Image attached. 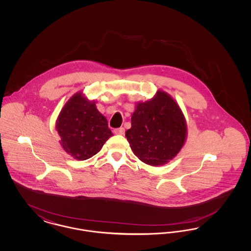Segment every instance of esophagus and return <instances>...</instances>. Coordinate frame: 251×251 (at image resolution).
I'll return each instance as SVG.
<instances>
[{
	"label": "esophagus",
	"instance_id": "esophagus-1",
	"mask_svg": "<svg viewBox=\"0 0 251 251\" xmlns=\"http://www.w3.org/2000/svg\"><path fill=\"white\" fill-rule=\"evenodd\" d=\"M114 132H115L116 134L122 135V134H124V132H125V129H124L123 127H120V128H118V129H115Z\"/></svg>",
	"mask_w": 251,
	"mask_h": 251
}]
</instances>
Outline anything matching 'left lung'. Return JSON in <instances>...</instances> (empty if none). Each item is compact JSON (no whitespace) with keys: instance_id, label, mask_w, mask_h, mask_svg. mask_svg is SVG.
<instances>
[{"instance_id":"1","label":"left lung","mask_w":251,"mask_h":251,"mask_svg":"<svg viewBox=\"0 0 251 251\" xmlns=\"http://www.w3.org/2000/svg\"><path fill=\"white\" fill-rule=\"evenodd\" d=\"M186 134V121L178 103L161 90L151 100L135 105L131 129L125 133L135 156L153 167L177 155Z\"/></svg>"}]
</instances>
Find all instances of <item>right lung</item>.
<instances>
[{
  "instance_id": "right-lung-1",
  "label": "right lung",
  "mask_w": 251,
  "mask_h": 251,
  "mask_svg": "<svg viewBox=\"0 0 251 251\" xmlns=\"http://www.w3.org/2000/svg\"><path fill=\"white\" fill-rule=\"evenodd\" d=\"M56 130L65 151L80 161L97 154L113 135L105 117L82 92L72 96L62 108Z\"/></svg>"
}]
</instances>
